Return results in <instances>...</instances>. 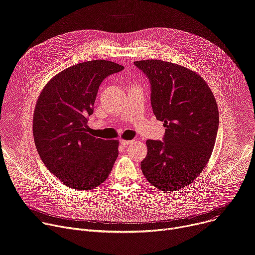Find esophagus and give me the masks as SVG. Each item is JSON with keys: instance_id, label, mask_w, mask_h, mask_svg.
Masks as SVG:
<instances>
[{"instance_id": "esophagus-1", "label": "esophagus", "mask_w": 255, "mask_h": 255, "mask_svg": "<svg viewBox=\"0 0 255 255\" xmlns=\"http://www.w3.org/2000/svg\"><path fill=\"white\" fill-rule=\"evenodd\" d=\"M134 140H125V139H121V144L123 145H129V144H133Z\"/></svg>"}]
</instances>
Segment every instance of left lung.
<instances>
[{
    "label": "left lung",
    "instance_id": "obj_1",
    "mask_svg": "<svg viewBox=\"0 0 255 255\" xmlns=\"http://www.w3.org/2000/svg\"><path fill=\"white\" fill-rule=\"evenodd\" d=\"M151 87V106L164 122L163 141L147 140L142 172L156 189L188 187L207 165L215 146L219 112L216 99L197 72L160 59L135 61Z\"/></svg>",
    "mask_w": 255,
    "mask_h": 255
}]
</instances>
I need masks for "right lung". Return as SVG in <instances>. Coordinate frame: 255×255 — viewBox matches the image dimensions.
Listing matches in <instances>:
<instances>
[{
    "mask_svg": "<svg viewBox=\"0 0 255 255\" xmlns=\"http://www.w3.org/2000/svg\"><path fill=\"white\" fill-rule=\"evenodd\" d=\"M122 69L101 59L69 66L46 84L36 103V148L48 170L71 189L87 191L104 183L118 157L119 141L92 136L88 117L101 83Z\"/></svg>",
    "mask_w": 255,
    "mask_h": 255,
    "instance_id": "obj_1",
    "label": "right lung"
}]
</instances>
